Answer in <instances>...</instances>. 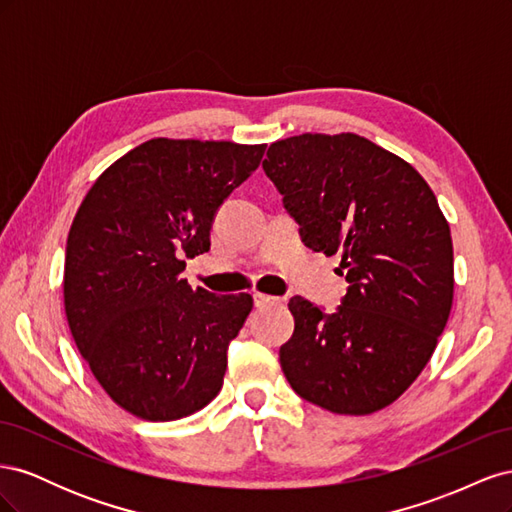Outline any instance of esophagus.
I'll return each mask as SVG.
<instances>
[{"label":"esophagus","mask_w":512,"mask_h":512,"mask_svg":"<svg viewBox=\"0 0 512 512\" xmlns=\"http://www.w3.org/2000/svg\"><path fill=\"white\" fill-rule=\"evenodd\" d=\"M280 299L277 297H271V294H262V292H254V305L256 307H267V305H273Z\"/></svg>","instance_id":"34e87169"}]
</instances>
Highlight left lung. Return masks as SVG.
Instances as JSON below:
<instances>
[{
    "instance_id": "8db88e82",
    "label": "left lung",
    "mask_w": 512,
    "mask_h": 512,
    "mask_svg": "<svg viewBox=\"0 0 512 512\" xmlns=\"http://www.w3.org/2000/svg\"><path fill=\"white\" fill-rule=\"evenodd\" d=\"M262 168L303 243L339 254L350 284L333 314L290 299L284 376L324 410H382L421 374L451 314L453 241L438 200L408 162L350 132L277 141Z\"/></svg>"
}]
</instances>
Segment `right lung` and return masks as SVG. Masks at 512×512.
<instances>
[{"label":"right lung","mask_w":512,"mask_h":512,"mask_svg":"<svg viewBox=\"0 0 512 512\" xmlns=\"http://www.w3.org/2000/svg\"><path fill=\"white\" fill-rule=\"evenodd\" d=\"M267 145L153 138L91 185L66 245L64 303L102 389L145 421H177L220 393L250 294L192 290L215 213Z\"/></svg>","instance_id":"right-lung-1"}]
</instances>
